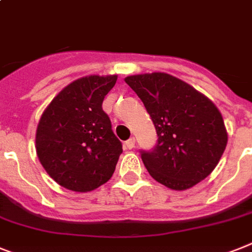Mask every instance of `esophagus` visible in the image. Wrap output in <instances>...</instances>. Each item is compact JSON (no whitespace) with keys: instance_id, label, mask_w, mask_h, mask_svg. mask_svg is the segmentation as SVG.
<instances>
[{"instance_id":"1","label":"esophagus","mask_w":252,"mask_h":252,"mask_svg":"<svg viewBox=\"0 0 252 252\" xmlns=\"http://www.w3.org/2000/svg\"><path fill=\"white\" fill-rule=\"evenodd\" d=\"M124 145H126V149H133L134 147V145H136V140H134V137H130L129 140H126V142H124Z\"/></svg>"}]
</instances>
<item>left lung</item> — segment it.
Here are the masks:
<instances>
[{"instance_id":"left-lung-1","label":"left lung","mask_w":252,"mask_h":252,"mask_svg":"<svg viewBox=\"0 0 252 252\" xmlns=\"http://www.w3.org/2000/svg\"><path fill=\"white\" fill-rule=\"evenodd\" d=\"M144 102L158 140L141 150L150 176L169 189H189L218 165L228 142L224 120L207 97L183 80L154 72L126 77Z\"/></svg>"}]
</instances>
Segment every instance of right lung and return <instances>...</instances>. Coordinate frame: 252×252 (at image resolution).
<instances>
[{"mask_svg": "<svg viewBox=\"0 0 252 252\" xmlns=\"http://www.w3.org/2000/svg\"><path fill=\"white\" fill-rule=\"evenodd\" d=\"M118 76L81 77L46 107L36 132V151L54 181L73 191H91L111 179L123 153L111 120L102 110Z\"/></svg>", "mask_w": 252, "mask_h": 252, "instance_id": "obj_1", "label": "right lung"}]
</instances>
